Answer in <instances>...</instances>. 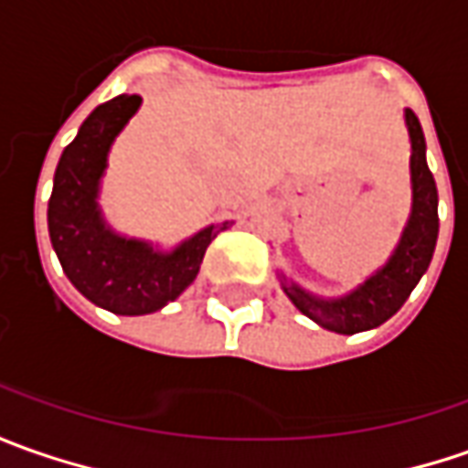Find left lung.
Wrapping results in <instances>:
<instances>
[{
  "instance_id": "obj_1",
  "label": "left lung",
  "mask_w": 468,
  "mask_h": 468,
  "mask_svg": "<svg viewBox=\"0 0 468 468\" xmlns=\"http://www.w3.org/2000/svg\"><path fill=\"white\" fill-rule=\"evenodd\" d=\"M404 122L410 129L411 157V212L407 228L399 238V246L391 259L380 266L373 277L342 298H315L295 282H282L287 298L295 303L300 314L308 315L324 329L336 334H357L376 329L407 303L411 290L422 280L432 261L438 243V186L427 168L425 134L414 111H404Z\"/></svg>"
}]
</instances>
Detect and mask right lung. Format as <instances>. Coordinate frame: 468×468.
I'll return each mask as SVG.
<instances>
[{"label":"right lung","mask_w":468,"mask_h":468,"mask_svg":"<svg viewBox=\"0 0 468 468\" xmlns=\"http://www.w3.org/2000/svg\"><path fill=\"white\" fill-rule=\"evenodd\" d=\"M139 103V95H119L90 113L58 157L48 199V235L64 274L90 303L119 315L154 314L178 298L197 280L207 246L230 225H209L173 250L105 225L98 191L108 150Z\"/></svg>","instance_id":"obj_1"}]
</instances>
